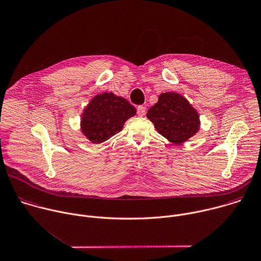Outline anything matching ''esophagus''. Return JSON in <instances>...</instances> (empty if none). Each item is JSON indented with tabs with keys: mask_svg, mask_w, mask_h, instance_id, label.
<instances>
[{
	"mask_svg": "<svg viewBox=\"0 0 261 261\" xmlns=\"http://www.w3.org/2000/svg\"><path fill=\"white\" fill-rule=\"evenodd\" d=\"M145 107H143V106H139L138 108H137V115L139 116V117H143L144 115H145Z\"/></svg>",
	"mask_w": 261,
	"mask_h": 261,
	"instance_id": "34e87169",
	"label": "esophagus"
}]
</instances>
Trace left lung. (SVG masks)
<instances>
[{"mask_svg":"<svg viewBox=\"0 0 261 261\" xmlns=\"http://www.w3.org/2000/svg\"><path fill=\"white\" fill-rule=\"evenodd\" d=\"M146 117L161 135L175 144L187 141L200 129L198 112L184 96L174 92L162 93Z\"/></svg>","mask_w":261,"mask_h":261,"instance_id":"1","label":"left lung"}]
</instances>
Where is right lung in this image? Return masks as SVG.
<instances>
[{"label": "right lung", "mask_w": 261, "mask_h": 261, "mask_svg": "<svg viewBox=\"0 0 261 261\" xmlns=\"http://www.w3.org/2000/svg\"><path fill=\"white\" fill-rule=\"evenodd\" d=\"M135 114V108L127 99L114 93L98 94L84 110L82 132L91 142L101 143L120 132Z\"/></svg>", "instance_id": "obj_1"}]
</instances>
